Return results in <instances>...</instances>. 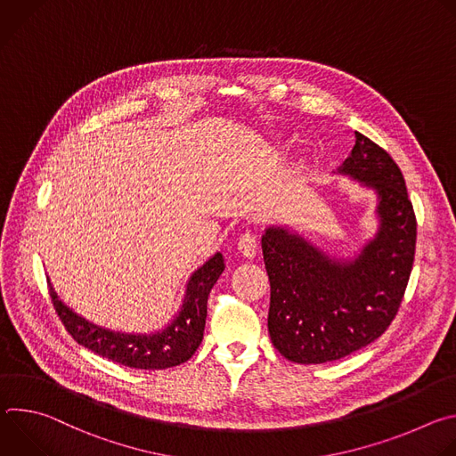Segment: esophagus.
I'll use <instances>...</instances> for the list:
<instances>
[{
    "instance_id": "34e87169",
    "label": "esophagus",
    "mask_w": 456,
    "mask_h": 456,
    "mask_svg": "<svg viewBox=\"0 0 456 456\" xmlns=\"http://www.w3.org/2000/svg\"><path fill=\"white\" fill-rule=\"evenodd\" d=\"M238 250L245 256V257H254L257 252V240L254 232H243L238 238Z\"/></svg>"
}]
</instances>
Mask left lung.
I'll return each instance as SVG.
<instances>
[{
    "instance_id": "1",
    "label": "left lung",
    "mask_w": 456,
    "mask_h": 456,
    "mask_svg": "<svg viewBox=\"0 0 456 456\" xmlns=\"http://www.w3.org/2000/svg\"><path fill=\"white\" fill-rule=\"evenodd\" d=\"M339 173L379 194L380 227L357 259L338 264L280 227L262 236L269 334L276 350L299 364L338 361L379 339L401 308L413 269L417 218L395 160L355 132Z\"/></svg>"
}]
</instances>
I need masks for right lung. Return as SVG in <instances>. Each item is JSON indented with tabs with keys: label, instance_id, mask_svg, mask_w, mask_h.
Segmentation results:
<instances>
[{
	"label": "right lung",
	"instance_id": "obj_1",
	"mask_svg": "<svg viewBox=\"0 0 456 456\" xmlns=\"http://www.w3.org/2000/svg\"><path fill=\"white\" fill-rule=\"evenodd\" d=\"M224 269V257L218 252L191 276L182 310L175 321L166 330L151 336L104 330L62 305L52 287L50 297L64 329L81 346L129 368L166 370L185 362L200 346L208 317V297Z\"/></svg>",
	"mask_w": 456,
	"mask_h": 456
}]
</instances>
